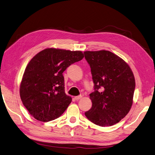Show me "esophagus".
Listing matches in <instances>:
<instances>
[{
	"instance_id": "obj_1",
	"label": "esophagus",
	"mask_w": 155,
	"mask_h": 155,
	"mask_svg": "<svg viewBox=\"0 0 155 155\" xmlns=\"http://www.w3.org/2000/svg\"><path fill=\"white\" fill-rule=\"evenodd\" d=\"M81 98H82V95H78V96L75 97L74 99H75V101H78V100H80V99H81Z\"/></svg>"
}]
</instances>
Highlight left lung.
Segmentation results:
<instances>
[{"instance_id": "left-lung-1", "label": "left lung", "mask_w": 155, "mask_h": 155, "mask_svg": "<svg viewBox=\"0 0 155 155\" xmlns=\"http://www.w3.org/2000/svg\"><path fill=\"white\" fill-rule=\"evenodd\" d=\"M84 55L94 83V91L89 95L92 107L85 116L102 127L114 125L131 109L135 87L134 74L124 60L110 51H85Z\"/></svg>"}]
</instances>
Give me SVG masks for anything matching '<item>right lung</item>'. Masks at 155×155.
Listing matches in <instances>:
<instances>
[{"label": "right lung", "mask_w": 155, "mask_h": 155, "mask_svg": "<svg viewBox=\"0 0 155 155\" xmlns=\"http://www.w3.org/2000/svg\"><path fill=\"white\" fill-rule=\"evenodd\" d=\"M84 57L81 51L50 48L30 60L21 82L20 94L24 107L36 120L51 121L66 110L71 98L65 93L62 73Z\"/></svg>", "instance_id": "add662e5"}]
</instances>
